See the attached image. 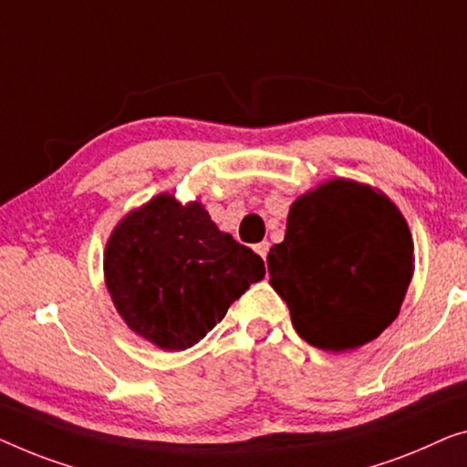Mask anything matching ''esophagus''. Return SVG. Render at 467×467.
<instances>
[{"label":"esophagus","instance_id":"1","mask_svg":"<svg viewBox=\"0 0 467 467\" xmlns=\"http://www.w3.org/2000/svg\"><path fill=\"white\" fill-rule=\"evenodd\" d=\"M254 249H255V254L260 255L264 262H266V255H268V252H270V243H268V241H262V243H257V245H255Z\"/></svg>","mask_w":467,"mask_h":467}]
</instances>
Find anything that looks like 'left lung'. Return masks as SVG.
Wrapping results in <instances>:
<instances>
[{"mask_svg": "<svg viewBox=\"0 0 467 467\" xmlns=\"http://www.w3.org/2000/svg\"><path fill=\"white\" fill-rule=\"evenodd\" d=\"M266 262L300 337L336 354L392 325L415 270L405 215L386 192L348 178L325 180L291 203L285 239Z\"/></svg>", "mask_w": 467, "mask_h": 467, "instance_id": "obj_1", "label": "left lung"}]
</instances>
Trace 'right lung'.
Wrapping results in <instances>:
<instances>
[{"instance_id": "obj_1", "label": "right lung", "mask_w": 467, "mask_h": 467, "mask_svg": "<svg viewBox=\"0 0 467 467\" xmlns=\"http://www.w3.org/2000/svg\"><path fill=\"white\" fill-rule=\"evenodd\" d=\"M266 275L264 260L222 233L201 201L161 192L117 222L104 285L136 336L167 352L199 344Z\"/></svg>"}]
</instances>
